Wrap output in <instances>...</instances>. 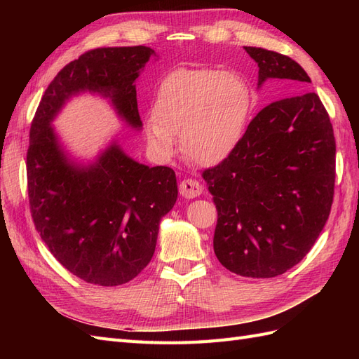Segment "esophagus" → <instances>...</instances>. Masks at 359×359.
Returning <instances> with one entry per match:
<instances>
[{
    "mask_svg": "<svg viewBox=\"0 0 359 359\" xmlns=\"http://www.w3.org/2000/svg\"><path fill=\"white\" fill-rule=\"evenodd\" d=\"M202 186L196 181V180H191V178H186L182 180L180 184V193L182 194L186 199H193V198H198L199 194H202Z\"/></svg>",
    "mask_w": 359,
    "mask_h": 359,
    "instance_id": "1",
    "label": "esophagus"
}]
</instances>
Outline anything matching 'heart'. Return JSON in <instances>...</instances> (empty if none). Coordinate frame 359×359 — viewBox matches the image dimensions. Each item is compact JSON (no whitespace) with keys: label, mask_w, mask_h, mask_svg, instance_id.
Returning a JSON list of instances; mask_svg holds the SVG:
<instances>
[{"label":"heart","mask_w":359,"mask_h":359,"mask_svg":"<svg viewBox=\"0 0 359 359\" xmlns=\"http://www.w3.org/2000/svg\"><path fill=\"white\" fill-rule=\"evenodd\" d=\"M252 111V91L235 72L177 69L158 85L153 116L145 121L149 147L161 158L175 153V137L194 165L214 166L240 144Z\"/></svg>","instance_id":"1"}]
</instances>
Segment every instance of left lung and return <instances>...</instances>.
<instances>
[{"instance_id":"1","label":"left lung","mask_w":359,"mask_h":359,"mask_svg":"<svg viewBox=\"0 0 359 359\" xmlns=\"http://www.w3.org/2000/svg\"><path fill=\"white\" fill-rule=\"evenodd\" d=\"M266 81L302 90L311 82L297 61L245 46ZM215 203L214 253L243 277L271 278L301 262L327 223L334 198L335 139L316 93L264 107L240 144L202 173Z\"/></svg>"}]
</instances>
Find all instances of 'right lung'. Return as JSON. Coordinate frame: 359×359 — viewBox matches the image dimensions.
<instances>
[{
  "label": "right lung",
  "instance_id": "1",
  "mask_svg": "<svg viewBox=\"0 0 359 359\" xmlns=\"http://www.w3.org/2000/svg\"><path fill=\"white\" fill-rule=\"evenodd\" d=\"M156 55L147 46L99 48L69 62L43 94L29 128L28 198L36 229L50 253L86 283L119 286L154 255L158 226L177 202V177L149 168L112 142L90 165L69 158L52 121L70 97L107 99L127 126L140 130L136 79Z\"/></svg>",
  "mask_w": 359,
  "mask_h": 359
}]
</instances>
